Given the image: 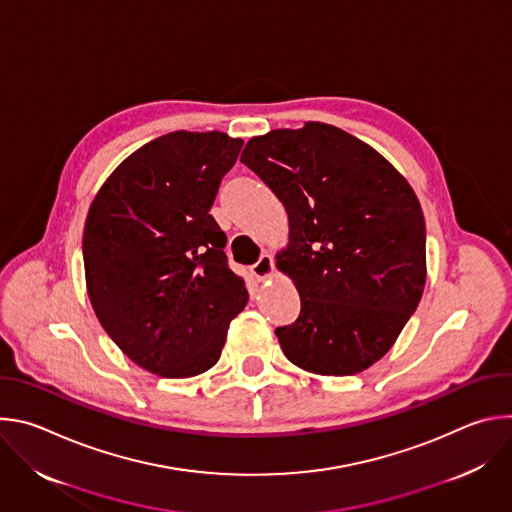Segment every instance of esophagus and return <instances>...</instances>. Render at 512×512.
<instances>
[{"label":"esophagus","instance_id":"obj_1","mask_svg":"<svg viewBox=\"0 0 512 512\" xmlns=\"http://www.w3.org/2000/svg\"><path fill=\"white\" fill-rule=\"evenodd\" d=\"M273 259H271V255H261V259L251 267V273L255 275V279H259V281H265V279H269L271 275H273Z\"/></svg>","mask_w":512,"mask_h":512}]
</instances>
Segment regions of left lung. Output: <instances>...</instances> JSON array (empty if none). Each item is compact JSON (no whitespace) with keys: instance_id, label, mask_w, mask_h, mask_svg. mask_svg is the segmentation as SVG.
Wrapping results in <instances>:
<instances>
[{"instance_id":"1","label":"left lung","mask_w":512,"mask_h":512,"mask_svg":"<svg viewBox=\"0 0 512 512\" xmlns=\"http://www.w3.org/2000/svg\"><path fill=\"white\" fill-rule=\"evenodd\" d=\"M281 200L277 269L302 312L275 330L296 367L348 377L381 360L425 287V221L409 182L369 143L320 121L251 137L241 154Z\"/></svg>"}]
</instances>
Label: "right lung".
I'll return each instance as SVG.
<instances>
[{
  "mask_svg": "<svg viewBox=\"0 0 512 512\" xmlns=\"http://www.w3.org/2000/svg\"><path fill=\"white\" fill-rule=\"evenodd\" d=\"M243 139L172 131L125 158L91 202L83 261L91 306L141 369L188 379L221 358L245 281L210 214Z\"/></svg>",
  "mask_w": 512,
  "mask_h": 512,
  "instance_id": "obj_1",
  "label": "right lung"
}]
</instances>
